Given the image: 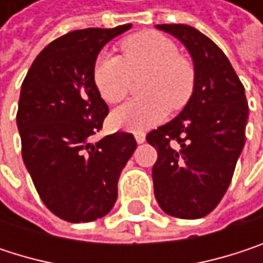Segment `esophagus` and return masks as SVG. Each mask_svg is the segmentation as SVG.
Masks as SVG:
<instances>
[{
    "label": "esophagus",
    "mask_w": 263,
    "mask_h": 263,
    "mask_svg": "<svg viewBox=\"0 0 263 263\" xmlns=\"http://www.w3.org/2000/svg\"><path fill=\"white\" fill-rule=\"evenodd\" d=\"M135 141H137L138 144L144 143V141H146V137H144V134H135Z\"/></svg>",
    "instance_id": "34e87169"
}]
</instances>
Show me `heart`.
<instances>
[{
    "label": "heart",
    "mask_w": 263,
    "mask_h": 263,
    "mask_svg": "<svg viewBox=\"0 0 263 263\" xmlns=\"http://www.w3.org/2000/svg\"><path fill=\"white\" fill-rule=\"evenodd\" d=\"M123 59L102 54L94 65V82L100 96L120 102L129 91L132 78L146 76L144 99L131 100L111 114L117 129L143 134L161 123L169 108L181 109L195 86L193 67L181 56L172 39L157 31H143L122 42Z\"/></svg>",
    "instance_id": "1"
}]
</instances>
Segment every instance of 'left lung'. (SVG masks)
Segmentation results:
<instances>
[{
    "mask_svg": "<svg viewBox=\"0 0 263 263\" xmlns=\"http://www.w3.org/2000/svg\"><path fill=\"white\" fill-rule=\"evenodd\" d=\"M155 28L177 37L189 51L195 86L183 111L146 140L157 149L154 193L161 210L181 219L209 215L226 195L245 144V88L222 50L184 24Z\"/></svg>",
    "mask_w": 263,
    "mask_h": 263,
    "instance_id": "obj_1",
    "label": "left lung"
}]
</instances>
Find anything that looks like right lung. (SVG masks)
<instances>
[{
	"label": "right lung",
	"instance_id": "1",
	"mask_svg": "<svg viewBox=\"0 0 263 263\" xmlns=\"http://www.w3.org/2000/svg\"><path fill=\"white\" fill-rule=\"evenodd\" d=\"M131 24L70 31L48 44L21 86L16 125L23 160L47 209L68 222H91L111 212L117 183L132 157V134L92 141L108 116L96 82L100 50Z\"/></svg>",
	"mask_w": 263,
	"mask_h": 263
}]
</instances>
